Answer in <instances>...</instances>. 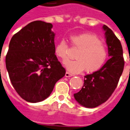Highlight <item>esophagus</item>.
I'll list each match as a JSON object with an SVG mask.
<instances>
[{
    "label": "esophagus",
    "instance_id": "34e87169",
    "mask_svg": "<svg viewBox=\"0 0 130 130\" xmlns=\"http://www.w3.org/2000/svg\"><path fill=\"white\" fill-rule=\"evenodd\" d=\"M74 76V75L70 74V72H66V74H65V76L66 77H71V76Z\"/></svg>",
    "mask_w": 130,
    "mask_h": 130
}]
</instances>
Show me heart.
I'll list each match as a JSON object with an SVG mask.
<instances>
[{
    "mask_svg": "<svg viewBox=\"0 0 130 130\" xmlns=\"http://www.w3.org/2000/svg\"><path fill=\"white\" fill-rule=\"evenodd\" d=\"M70 43L73 47L78 48L74 60L64 62V66L72 73H80L85 69L87 72L97 71L106 62L108 50L106 45L96 35L88 33L72 35L70 36ZM68 45L62 40L56 45V56L62 61L68 58Z\"/></svg>",
    "mask_w": 130,
    "mask_h": 130,
    "instance_id": "b5f03b06",
    "label": "heart"
}]
</instances>
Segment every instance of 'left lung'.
Segmentation results:
<instances>
[{
  "label": "left lung",
  "instance_id": "1",
  "mask_svg": "<svg viewBox=\"0 0 130 130\" xmlns=\"http://www.w3.org/2000/svg\"><path fill=\"white\" fill-rule=\"evenodd\" d=\"M103 29L110 58L99 70L85 76L83 87L74 94L75 100L86 108H96L107 101L116 88L124 70L123 49L120 40L107 26H103Z\"/></svg>",
  "mask_w": 130,
  "mask_h": 130
}]
</instances>
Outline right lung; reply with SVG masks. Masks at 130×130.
I'll list each match as a JSON object with an SVG mask.
<instances>
[{"label": "right lung", "mask_w": 130, "mask_h": 130, "mask_svg": "<svg viewBox=\"0 0 130 130\" xmlns=\"http://www.w3.org/2000/svg\"><path fill=\"white\" fill-rule=\"evenodd\" d=\"M52 24L29 23L12 37L6 56L10 80L19 96L28 102L43 101L66 70L54 52Z\"/></svg>", "instance_id": "1"}]
</instances>
